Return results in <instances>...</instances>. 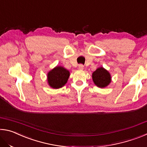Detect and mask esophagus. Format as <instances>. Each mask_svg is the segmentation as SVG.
<instances>
[{
	"label": "esophagus",
	"mask_w": 147,
	"mask_h": 147,
	"mask_svg": "<svg viewBox=\"0 0 147 147\" xmlns=\"http://www.w3.org/2000/svg\"><path fill=\"white\" fill-rule=\"evenodd\" d=\"M84 65L82 64H80L78 65V69H81V70H82V69H84Z\"/></svg>",
	"instance_id": "esophagus-1"
}]
</instances>
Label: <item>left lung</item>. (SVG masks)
I'll return each instance as SVG.
<instances>
[{
  "mask_svg": "<svg viewBox=\"0 0 147 147\" xmlns=\"http://www.w3.org/2000/svg\"><path fill=\"white\" fill-rule=\"evenodd\" d=\"M94 84L99 88H105L111 82L110 74L103 67H99L92 74Z\"/></svg>",
  "mask_w": 147,
  "mask_h": 147,
  "instance_id": "1",
  "label": "left lung"
}]
</instances>
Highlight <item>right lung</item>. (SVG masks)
<instances>
[{
	"instance_id": "1",
	"label": "right lung",
	"mask_w": 147,
	"mask_h": 147,
	"mask_svg": "<svg viewBox=\"0 0 147 147\" xmlns=\"http://www.w3.org/2000/svg\"><path fill=\"white\" fill-rule=\"evenodd\" d=\"M69 75V71L62 67H56L48 73L49 86L54 89L63 87L67 82Z\"/></svg>"
}]
</instances>
